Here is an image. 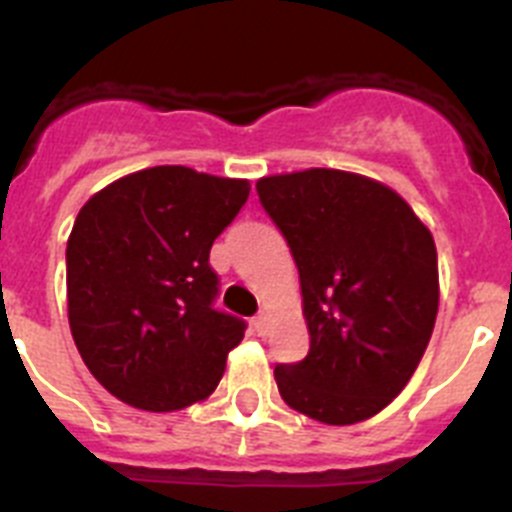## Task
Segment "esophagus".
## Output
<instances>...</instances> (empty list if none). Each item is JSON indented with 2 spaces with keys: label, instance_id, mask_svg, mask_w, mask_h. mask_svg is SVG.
I'll return each instance as SVG.
<instances>
[{
  "label": "esophagus",
  "instance_id": "34e87169",
  "mask_svg": "<svg viewBox=\"0 0 512 512\" xmlns=\"http://www.w3.org/2000/svg\"><path fill=\"white\" fill-rule=\"evenodd\" d=\"M269 323H271L269 310L259 312V315H256V318H253V330H256V333H259V336H266V333H269Z\"/></svg>",
  "mask_w": 512,
  "mask_h": 512
}]
</instances>
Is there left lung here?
Instances as JSON below:
<instances>
[{"label":"left lung","mask_w":512,"mask_h":512,"mask_svg":"<svg viewBox=\"0 0 512 512\" xmlns=\"http://www.w3.org/2000/svg\"><path fill=\"white\" fill-rule=\"evenodd\" d=\"M256 192L300 271L310 351L274 369L289 408L351 425L410 382L438 312L431 230L387 184L341 169L264 176Z\"/></svg>","instance_id":"8db88e82"}]
</instances>
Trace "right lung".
I'll use <instances>...</instances> for the list:
<instances>
[{
  "mask_svg": "<svg viewBox=\"0 0 512 512\" xmlns=\"http://www.w3.org/2000/svg\"><path fill=\"white\" fill-rule=\"evenodd\" d=\"M248 192V179L153 166L99 189L76 215L66 246L71 336L125 405L171 413L223 379L246 323L212 307L210 248Z\"/></svg>",
  "mask_w": 512,
  "mask_h": 512,
  "instance_id": "obj_1",
  "label": "right lung"
}]
</instances>
